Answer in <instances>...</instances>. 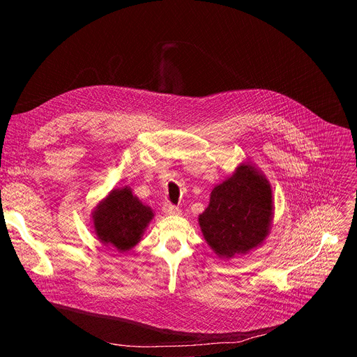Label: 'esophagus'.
<instances>
[{
    "instance_id": "1",
    "label": "esophagus",
    "mask_w": 357,
    "mask_h": 357,
    "mask_svg": "<svg viewBox=\"0 0 357 357\" xmlns=\"http://www.w3.org/2000/svg\"><path fill=\"white\" fill-rule=\"evenodd\" d=\"M162 211H164V213L168 215V216H178V215L181 213V209H179L178 206L172 205V203H169V202H165V205H164Z\"/></svg>"
}]
</instances>
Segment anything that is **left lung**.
<instances>
[{
  "mask_svg": "<svg viewBox=\"0 0 357 357\" xmlns=\"http://www.w3.org/2000/svg\"><path fill=\"white\" fill-rule=\"evenodd\" d=\"M270 181L252 162H241L211 192L208 208L199 215L200 231L220 259H233L263 245L273 219Z\"/></svg>",
  "mask_w": 357,
  "mask_h": 357,
  "instance_id": "obj_1",
  "label": "left lung"
}]
</instances>
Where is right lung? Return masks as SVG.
I'll list each match as a JSON object with an SVG mask.
<instances>
[{
    "mask_svg": "<svg viewBox=\"0 0 357 357\" xmlns=\"http://www.w3.org/2000/svg\"><path fill=\"white\" fill-rule=\"evenodd\" d=\"M152 219L154 211L142 203L128 186L110 190L91 212L97 240L120 252L131 250L141 241Z\"/></svg>",
    "mask_w": 357,
    "mask_h": 357,
    "instance_id": "1",
    "label": "right lung"
}]
</instances>
